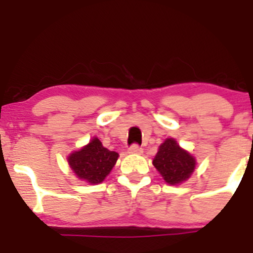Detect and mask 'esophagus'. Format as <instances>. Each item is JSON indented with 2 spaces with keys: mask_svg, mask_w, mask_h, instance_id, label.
I'll return each mask as SVG.
<instances>
[{
  "mask_svg": "<svg viewBox=\"0 0 253 253\" xmlns=\"http://www.w3.org/2000/svg\"><path fill=\"white\" fill-rule=\"evenodd\" d=\"M128 152L129 153H134V155H139V153L143 152V149H141V147L139 146L138 144H133V145H130V146H129Z\"/></svg>",
  "mask_w": 253,
  "mask_h": 253,
  "instance_id": "34e87169",
  "label": "esophagus"
}]
</instances>
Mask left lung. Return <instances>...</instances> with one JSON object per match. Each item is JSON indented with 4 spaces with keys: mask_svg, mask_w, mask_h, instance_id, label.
<instances>
[{
    "mask_svg": "<svg viewBox=\"0 0 253 253\" xmlns=\"http://www.w3.org/2000/svg\"><path fill=\"white\" fill-rule=\"evenodd\" d=\"M195 164L194 157L182 150L172 138L167 139L159 146L153 159V165L165 182L172 185L187 181L195 169Z\"/></svg>",
    "mask_w": 253,
    "mask_h": 253,
    "instance_id": "obj_1",
    "label": "left lung"
}]
</instances>
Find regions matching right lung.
<instances>
[{
    "label": "right lung",
    "mask_w": 253,
    "mask_h": 253,
    "mask_svg": "<svg viewBox=\"0 0 253 253\" xmlns=\"http://www.w3.org/2000/svg\"><path fill=\"white\" fill-rule=\"evenodd\" d=\"M119 155L102 146L97 138L83 149L69 156V165L77 177L90 184H97L106 178L118 161Z\"/></svg>",
    "instance_id": "1"
}]
</instances>
